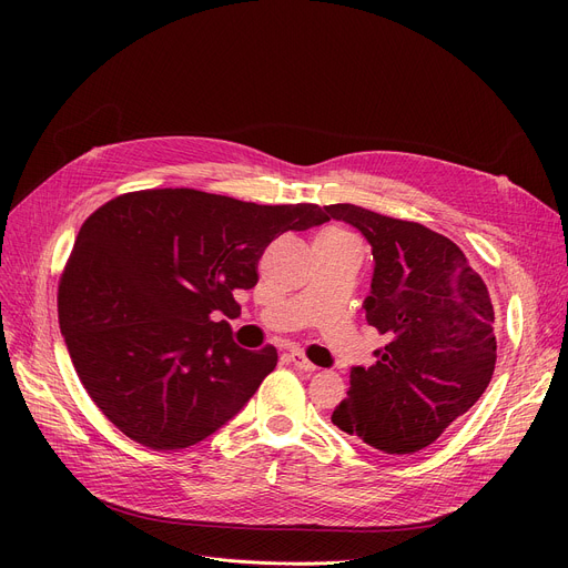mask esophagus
I'll use <instances>...</instances> for the list:
<instances>
[{
	"instance_id": "1",
	"label": "esophagus",
	"mask_w": 568,
	"mask_h": 568,
	"mask_svg": "<svg viewBox=\"0 0 568 568\" xmlns=\"http://www.w3.org/2000/svg\"><path fill=\"white\" fill-rule=\"evenodd\" d=\"M290 362L294 364V368H300V371H304V373H313V371H317V366H315V364H311V362L306 359V354L296 352V349H292V352H290Z\"/></svg>"
}]
</instances>
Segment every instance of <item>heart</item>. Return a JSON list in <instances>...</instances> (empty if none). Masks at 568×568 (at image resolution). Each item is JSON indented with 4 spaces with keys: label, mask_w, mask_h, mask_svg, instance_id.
I'll use <instances>...</instances> for the list:
<instances>
[{
    "label": "heart",
    "mask_w": 568,
    "mask_h": 568,
    "mask_svg": "<svg viewBox=\"0 0 568 568\" xmlns=\"http://www.w3.org/2000/svg\"><path fill=\"white\" fill-rule=\"evenodd\" d=\"M324 232H332V234H334V232H336V234H338V232H341V230H334V227H332V230H324ZM324 232H322V234H324Z\"/></svg>",
    "instance_id": "obj_1"
}]
</instances>
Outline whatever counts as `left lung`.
I'll return each instance as SVG.
<instances>
[{
	"mask_svg": "<svg viewBox=\"0 0 568 568\" xmlns=\"http://www.w3.org/2000/svg\"><path fill=\"white\" fill-rule=\"evenodd\" d=\"M324 212L368 239L366 320L389 341L371 368H352L332 422L384 454L426 449L490 384L497 341L488 287L452 239L422 223L356 204Z\"/></svg>",
	"mask_w": 568,
	"mask_h": 568,
	"instance_id": "8db88e82",
	"label": "left lung"
}]
</instances>
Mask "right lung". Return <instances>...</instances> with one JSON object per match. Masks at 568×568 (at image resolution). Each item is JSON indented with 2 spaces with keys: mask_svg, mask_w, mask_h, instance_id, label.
<instances>
[{
  "mask_svg": "<svg viewBox=\"0 0 568 568\" xmlns=\"http://www.w3.org/2000/svg\"><path fill=\"white\" fill-rule=\"evenodd\" d=\"M329 221L317 204H255L193 189L124 193L89 216L59 281V329L89 398L133 442L186 449L242 409L276 368L225 317L264 248Z\"/></svg>",
  "mask_w": 568,
  "mask_h": 568,
  "instance_id": "right-lung-1",
  "label": "right lung"
}]
</instances>
